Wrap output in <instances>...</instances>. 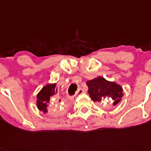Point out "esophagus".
Segmentation results:
<instances>
[{"mask_svg":"<svg viewBox=\"0 0 151 151\" xmlns=\"http://www.w3.org/2000/svg\"><path fill=\"white\" fill-rule=\"evenodd\" d=\"M83 93V90L81 89V88H80V89H78V91H77V93H76V95L75 96H77V95H79V94H81V93Z\"/></svg>","mask_w":151,"mask_h":151,"instance_id":"1","label":"esophagus"}]
</instances>
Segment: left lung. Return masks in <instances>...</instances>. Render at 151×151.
<instances>
[{"instance_id": "8db88e82", "label": "left lung", "mask_w": 151, "mask_h": 151, "mask_svg": "<svg viewBox=\"0 0 151 151\" xmlns=\"http://www.w3.org/2000/svg\"><path fill=\"white\" fill-rule=\"evenodd\" d=\"M88 93L93 101L103 103L108 100L114 106L120 103L122 99L123 88L115 82L108 81L102 77H97L87 82Z\"/></svg>"}]
</instances>
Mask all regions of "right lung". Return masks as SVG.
Masks as SVG:
<instances>
[{
	"label": "right lung",
	"mask_w": 151,
	"mask_h": 151,
	"mask_svg": "<svg viewBox=\"0 0 151 151\" xmlns=\"http://www.w3.org/2000/svg\"><path fill=\"white\" fill-rule=\"evenodd\" d=\"M56 83H48L46 86H44L42 89L37 95V107L39 111H42L43 113L46 114L48 112V107L50 103V99L52 97H57V93H58V87H56ZM61 100H58V102H57L55 105V102H54L53 107L50 110V112L59 113L62 108V105L60 104Z\"/></svg>",
	"instance_id": "obj_1"
}]
</instances>
